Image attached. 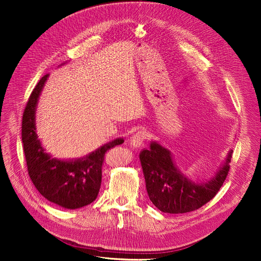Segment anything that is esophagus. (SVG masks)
<instances>
[{
    "mask_svg": "<svg viewBox=\"0 0 261 261\" xmlns=\"http://www.w3.org/2000/svg\"><path fill=\"white\" fill-rule=\"evenodd\" d=\"M148 138V132L145 130H139L136 133H134L131 138V142L130 145L131 147H135L138 148L140 146H142V144L147 140Z\"/></svg>",
    "mask_w": 261,
    "mask_h": 261,
    "instance_id": "obj_1",
    "label": "esophagus"
}]
</instances>
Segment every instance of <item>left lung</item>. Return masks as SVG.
I'll use <instances>...</instances> for the list:
<instances>
[{
  "mask_svg": "<svg viewBox=\"0 0 261 261\" xmlns=\"http://www.w3.org/2000/svg\"><path fill=\"white\" fill-rule=\"evenodd\" d=\"M232 151L215 177L204 184L190 182L176 169L169 150L151 143L140 159L150 201L163 213L184 214L196 211L210 202L220 190L229 171Z\"/></svg>",
  "mask_w": 261,
  "mask_h": 261,
  "instance_id": "obj_1",
  "label": "left lung"
}]
</instances>
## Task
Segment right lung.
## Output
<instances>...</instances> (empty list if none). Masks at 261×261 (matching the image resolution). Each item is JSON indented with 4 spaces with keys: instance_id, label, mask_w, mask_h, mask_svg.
<instances>
[{
    "instance_id": "add662e5",
    "label": "right lung",
    "mask_w": 261,
    "mask_h": 261,
    "mask_svg": "<svg viewBox=\"0 0 261 261\" xmlns=\"http://www.w3.org/2000/svg\"><path fill=\"white\" fill-rule=\"evenodd\" d=\"M48 77L39 80L26 103L22 118V143L27 171L39 193L48 201L67 210H75L97 198L101 185V167L110 149L123 143L114 140L84 159L60 161L44 152L36 133V106Z\"/></svg>"
}]
</instances>
